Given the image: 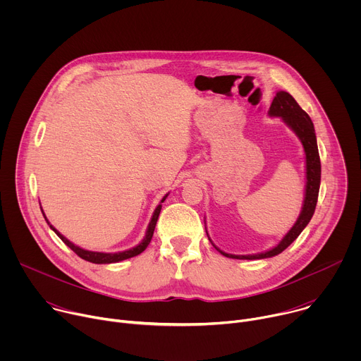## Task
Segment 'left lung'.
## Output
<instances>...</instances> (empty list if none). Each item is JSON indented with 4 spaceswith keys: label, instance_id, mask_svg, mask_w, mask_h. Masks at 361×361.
Masks as SVG:
<instances>
[{
    "label": "left lung",
    "instance_id": "obj_1",
    "mask_svg": "<svg viewBox=\"0 0 361 361\" xmlns=\"http://www.w3.org/2000/svg\"><path fill=\"white\" fill-rule=\"evenodd\" d=\"M270 116L273 117H281L283 121L297 134L300 138L304 152H305V174H307V183H305V197L302 210L295 221V224L291 227V230L283 237V240L271 250L260 254H251V255H235V254H227L214 247L226 257L237 260H259V259H267V257H273L284 251L305 228V226L310 223L319 198V190H320V180H322V163L319 156L317 148V138L316 131L312 118L308 114L297 104V101L286 91H279L270 106ZM209 235V234H207ZM210 240V237H209ZM212 241V240H210Z\"/></svg>",
    "mask_w": 361,
    "mask_h": 361
}]
</instances>
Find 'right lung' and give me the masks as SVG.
Masks as SVG:
<instances>
[{"mask_svg": "<svg viewBox=\"0 0 361 361\" xmlns=\"http://www.w3.org/2000/svg\"><path fill=\"white\" fill-rule=\"evenodd\" d=\"M167 198V195L163 197L161 202H164V200ZM160 212H161V204L157 205L156 212H154L152 214V219L148 224V228H147V233H145V237L144 240L137 245V247H133L130 250H126V251H121V252H97V251H88V250H84V248H80L77 245H74L70 240H67L63 234H60L53 226H49L51 228L54 230V233L64 241L66 245H68L78 257H81L82 260L85 262H90V263H94V264H110V263H118V262H123V260H127V259H131V257H135L138 254H141L147 245L149 244L151 238H152V234H154V228H156V224H157V220H159V216H160ZM44 214V213H42ZM45 217V216H44ZM47 220V219H45ZM48 223V221H47ZM49 224V223H48Z\"/></svg>", "mask_w": 361, "mask_h": 361, "instance_id": "1", "label": "right lung"}]
</instances>
